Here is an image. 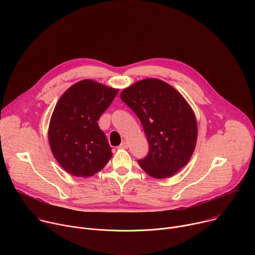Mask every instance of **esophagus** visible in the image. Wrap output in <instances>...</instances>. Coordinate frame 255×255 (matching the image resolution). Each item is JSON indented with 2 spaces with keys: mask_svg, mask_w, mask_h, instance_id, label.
<instances>
[{
  "mask_svg": "<svg viewBox=\"0 0 255 255\" xmlns=\"http://www.w3.org/2000/svg\"><path fill=\"white\" fill-rule=\"evenodd\" d=\"M119 148L120 149H127L128 148V143L127 142H122L120 145H119Z\"/></svg>",
  "mask_w": 255,
  "mask_h": 255,
  "instance_id": "esophagus-1",
  "label": "esophagus"
}]
</instances>
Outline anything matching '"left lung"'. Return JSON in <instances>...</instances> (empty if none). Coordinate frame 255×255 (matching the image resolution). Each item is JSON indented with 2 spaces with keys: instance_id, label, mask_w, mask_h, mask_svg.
Returning <instances> with one entry per match:
<instances>
[{
  "instance_id": "8db88e82",
  "label": "left lung",
  "mask_w": 255,
  "mask_h": 255,
  "mask_svg": "<svg viewBox=\"0 0 255 255\" xmlns=\"http://www.w3.org/2000/svg\"><path fill=\"white\" fill-rule=\"evenodd\" d=\"M121 100L139 118L149 143L140 167L155 178L175 174L190 160L198 127L190 105L174 88L157 80L139 81L123 90Z\"/></svg>"
}]
</instances>
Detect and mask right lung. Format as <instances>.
<instances>
[{
    "instance_id": "obj_1",
    "label": "right lung",
    "mask_w": 255,
    "mask_h": 255,
    "mask_svg": "<svg viewBox=\"0 0 255 255\" xmlns=\"http://www.w3.org/2000/svg\"><path fill=\"white\" fill-rule=\"evenodd\" d=\"M119 90L91 80L72 85L52 113L48 140L53 156L69 174L92 176L112 157V148L98 120Z\"/></svg>"
}]
</instances>
